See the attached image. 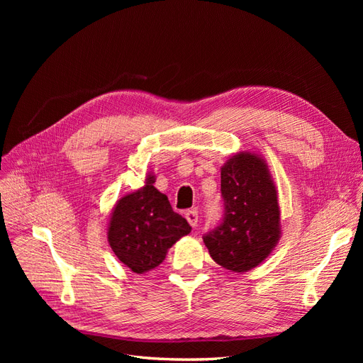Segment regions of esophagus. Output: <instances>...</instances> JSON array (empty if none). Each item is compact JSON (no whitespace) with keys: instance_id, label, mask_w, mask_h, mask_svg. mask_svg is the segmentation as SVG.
<instances>
[{"instance_id":"34e87169","label":"esophagus","mask_w":363,"mask_h":363,"mask_svg":"<svg viewBox=\"0 0 363 363\" xmlns=\"http://www.w3.org/2000/svg\"><path fill=\"white\" fill-rule=\"evenodd\" d=\"M184 218L188 219V223L192 227H196V224H199V212H196V211H188L184 213Z\"/></svg>"}]
</instances>
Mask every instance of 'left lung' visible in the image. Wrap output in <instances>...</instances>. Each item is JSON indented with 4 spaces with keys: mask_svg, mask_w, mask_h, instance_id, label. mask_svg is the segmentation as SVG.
<instances>
[{
    "mask_svg": "<svg viewBox=\"0 0 363 363\" xmlns=\"http://www.w3.org/2000/svg\"><path fill=\"white\" fill-rule=\"evenodd\" d=\"M223 223L204 235L208 255L223 268L247 272L259 267L281 236L276 184L265 159L240 151L221 168Z\"/></svg>",
    "mask_w": 363,
    "mask_h": 363,
    "instance_id": "left-lung-1",
    "label": "left lung"
}]
</instances>
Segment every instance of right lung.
Returning a JSON list of instances; mask_svg holds the SVG:
<instances>
[{
  "mask_svg": "<svg viewBox=\"0 0 363 363\" xmlns=\"http://www.w3.org/2000/svg\"><path fill=\"white\" fill-rule=\"evenodd\" d=\"M148 172L140 189L124 195L108 219L107 238L115 256L136 274L157 268L168 250L191 233L186 219L172 211L168 196L155 186Z\"/></svg>",
  "mask_w": 363,
  "mask_h": 363,
  "instance_id": "1",
  "label": "right lung"
}]
</instances>
